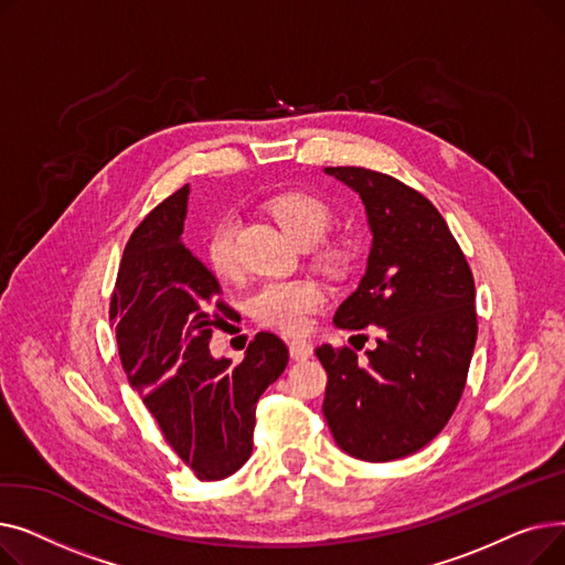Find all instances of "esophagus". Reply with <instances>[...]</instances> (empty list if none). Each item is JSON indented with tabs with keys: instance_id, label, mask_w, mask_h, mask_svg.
Wrapping results in <instances>:
<instances>
[{
	"instance_id": "34e87169",
	"label": "esophagus",
	"mask_w": 565,
	"mask_h": 565,
	"mask_svg": "<svg viewBox=\"0 0 565 565\" xmlns=\"http://www.w3.org/2000/svg\"><path fill=\"white\" fill-rule=\"evenodd\" d=\"M288 350H290V358L295 362H305V360H309L311 354H313V345L309 341H305V339L288 341Z\"/></svg>"
}]
</instances>
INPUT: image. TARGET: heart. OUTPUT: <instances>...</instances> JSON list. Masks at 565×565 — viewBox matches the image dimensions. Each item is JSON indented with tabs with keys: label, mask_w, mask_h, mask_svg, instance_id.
<instances>
[{
	"label": "heart",
	"mask_w": 565,
	"mask_h": 565,
	"mask_svg": "<svg viewBox=\"0 0 565 565\" xmlns=\"http://www.w3.org/2000/svg\"><path fill=\"white\" fill-rule=\"evenodd\" d=\"M267 211L298 245H313L332 224V207L328 201L307 190H288L273 196L267 201ZM318 258L324 265H337L341 252L337 247H322ZM207 260H211L217 275H235V222L231 217L220 220L207 235ZM322 302L324 290L311 279L267 281L254 295L252 311L263 324H270V328L302 332L309 322V313Z\"/></svg>",
	"instance_id": "b5f03b06"
}]
</instances>
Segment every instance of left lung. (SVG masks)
Listing matches in <instances>:
<instances>
[{
    "label": "left lung",
    "mask_w": 565,
    "mask_h": 565,
    "mask_svg": "<svg viewBox=\"0 0 565 565\" xmlns=\"http://www.w3.org/2000/svg\"><path fill=\"white\" fill-rule=\"evenodd\" d=\"M358 192L371 228L366 273L337 309L341 330H382L369 362L350 348H316L328 371L322 414L339 447L390 462L424 449L462 396L477 343L473 277L437 207L364 167H324Z\"/></svg>",
    "instance_id": "obj_1"
}]
</instances>
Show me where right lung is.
<instances>
[{
    "instance_id": "obj_1",
    "label": "right lung",
    "mask_w": 565,
    "mask_h": 565,
    "mask_svg": "<svg viewBox=\"0 0 565 565\" xmlns=\"http://www.w3.org/2000/svg\"><path fill=\"white\" fill-rule=\"evenodd\" d=\"M190 185L164 199L126 245L109 305L118 358L173 451L201 481H222L254 449L256 403L288 364L258 332L245 360H215L213 328L231 309L217 277L183 245Z\"/></svg>"
}]
</instances>
